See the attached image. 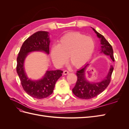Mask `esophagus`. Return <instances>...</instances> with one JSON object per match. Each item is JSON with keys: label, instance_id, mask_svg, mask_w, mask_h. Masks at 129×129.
Here are the masks:
<instances>
[{"label": "esophagus", "instance_id": "1", "mask_svg": "<svg viewBox=\"0 0 129 129\" xmlns=\"http://www.w3.org/2000/svg\"><path fill=\"white\" fill-rule=\"evenodd\" d=\"M69 73V72L68 71H66V70L63 72V74H64V75H67V74H68Z\"/></svg>", "mask_w": 129, "mask_h": 129}]
</instances>
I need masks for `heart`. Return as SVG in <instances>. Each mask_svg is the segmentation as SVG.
<instances>
[{
  "label": "heart",
  "instance_id": "b5f03b06",
  "mask_svg": "<svg viewBox=\"0 0 129 129\" xmlns=\"http://www.w3.org/2000/svg\"><path fill=\"white\" fill-rule=\"evenodd\" d=\"M95 48V42L92 37L80 32L69 33L60 39L57 45L52 47L50 56L59 66L64 65L69 56L71 63L80 68L90 59Z\"/></svg>",
  "mask_w": 129,
  "mask_h": 129
}]
</instances>
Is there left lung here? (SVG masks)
I'll list each match as a JSON object with an SVG mask.
<instances>
[{"instance_id":"left-lung-1","label":"left lung","mask_w":129,"mask_h":129,"mask_svg":"<svg viewBox=\"0 0 129 129\" xmlns=\"http://www.w3.org/2000/svg\"><path fill=\"white\" fill-rule=\"evenodd\" d=\"M93 31L97 34V36L100 39L101 49L100 53H103L106 55L110 56L113 61H115L113 56L112 47L109 42L105 39L102 34L94 29L92 28ZM89 63L84 66V67L78 70L76 73L77 76V80L75 87L73 89V92L77 97L82 99H90L93 98L98 95L102 92L107 88L108 85L110 82L111 75L114 70L112 66H110L107 75L104 79L98 82H90L85 77V70L88 67Z\"/></svg>"}]
</instances>
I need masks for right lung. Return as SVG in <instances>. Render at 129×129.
I'll return each instance as SVG.
<instances>
[{"label": "right lung", "instance_id": "1", "mask_svg": "<svg viewBox=\"0 0 129 129\" xmlns=\"http://www.w3.org/2000/svg\"><path fill=\"white\" fill-rule=\"evenodd\" d=\"M49 33L38 31L23 43L17 57V72L22 87L30 96L37 99L46 98L53 92L57 80L63 73L60 70L47 71L42 79L32 80L27 77L24 69V62L28 54L32 52H44L49 54Z\"/></svg>", "mask_w": 129, "mask_h": 129}]
</instances>
